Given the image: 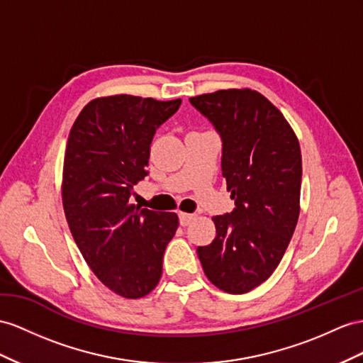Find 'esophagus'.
<instances>
[{"label": "esophagus", "mask_w": 363, "mask_h": 363, "mask_svg": "<svg viewBox=\"0 0 363 363\" xmlns=\"http://www.w3.org/2000/svg\"><path fill=\"white\" fill-rule=\"evenodd\" d=\"M194 218H196V216L190 215V213H179V222H181V225H184V227L190 225L191 220H193Z\"/></svg>", "instance_id": "esophagus-1"}]
</instances>
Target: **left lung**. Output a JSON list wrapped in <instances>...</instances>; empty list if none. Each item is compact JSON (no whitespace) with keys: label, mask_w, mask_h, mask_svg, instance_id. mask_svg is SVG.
<instances>
[{"label":"left lung","mask_w":363,"mask_h":363,"mask_svg":"<svg viewBox=\"0 0 363 363\" xmlns=\"http://www.w3.org/2000/svg\"><path fill=\"white\" fill-rule=\"evenodd\" d=\"M222 139V176L235 201L215 216L216 238L198 247L203 273L219 290L244 294L281 262L299 218L302 156L290 124L264 95L228 89L190 98Z\"/></svg>","instance_id":"8db88e82"}]
</instances>
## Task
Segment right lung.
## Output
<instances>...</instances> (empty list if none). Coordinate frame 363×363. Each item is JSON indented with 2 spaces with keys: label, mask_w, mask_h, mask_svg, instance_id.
I'll use <instances>...</instances> for the list:
<instances>
[{
  "label": "right lung",
  "mask_w": 363,
  "mask_h": 363,
  "mask_svg": "<svg viewBox=\"0 0 363 363\" xmlns=\"http://www.w3.org/2000/svg\"><path fill=\"white\" fill-rule=\"evenodd\" d=\"M181 99L132 95L96 98L73 123L64 156L62 207L90 270L111 291L138 299L162 274V256L178 228L176 213L130 203L147 176L156 130Z\"/></svg>",
  "instance_id": "1"
}]
</instances>
